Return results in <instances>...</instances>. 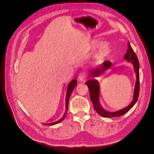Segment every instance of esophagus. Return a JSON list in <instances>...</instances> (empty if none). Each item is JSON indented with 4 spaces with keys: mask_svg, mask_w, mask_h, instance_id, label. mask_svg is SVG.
<instances>
[{
    "mask_svg": "<svg viewBox=\"0 0 154 154\" xmlns=\"http://www.w3.org/2000/svg\"><path fill=\"white\" fill-rule=\"evenodd\" d=\"M86 77H87L86 72H82L80 73V74H79L78 80L81 81V82H83V81H84L85 80Z\"/></svg>",
    "mask_w": 154,
    "mask_h": 154,
    "instance_id": "obj_1",
    "label": "esophagus"
}]
</instances>
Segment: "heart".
I'll list each match as a JSON object with an SVG mask.
<instances>
[{"label":"heart","instance_id":"heart-1","mask_svg":"<svg viewBox=\"0 0 154 154\" xmlns=\"http://www.w3.org/2000/svg\"><path fill=\"white\" fill-rule=\"evenodd\" d=\"M101 44V42L99 40H94L92 42V48H96ZM110 51V48L109 44L105 43L101 45V47L97 50L95 54V59L97 61L104 59L108 55Z\"/></svg>","mask_w":154,"mask_h":154}]
</instances>
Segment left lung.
I'll return each mask as SVG.
<instances>
[{
  "instance_id": "left-lung-1",
  "label": "left lung",
  "mask_w": 154,
  "mask_h": 154,
  "mask_svg": "<svg viewBox=\"0 0 154 154\" xmlns=\"http://www.w3.org/2000/svg\"><path fill=\"white\" fill-rule=\"evenodd\" d=\"M125 60L128 62H130L134 66L135 72L136 74V82L135 85V89L134 92L133 100L129 105L125 108L116 112H109L105 110L101 106L100 103V85L99 82L95 79H92L85 82L87 85L88 87L90 92L91 100L93 103L94 110L98 113L101 116L104 118H114L119 117V116H123L125 113L131 109L133 106L136 104L137 101L139 93V63L136 54H135L133 49L130 46L129 42L128 43V50L127 53L124 56ZM111 67V62L109 61H105L101 64L100 67H97L96 69H93V71H91V74L93 76H99L106 70L110 69Z\"/></svg>"
}]
</instances>
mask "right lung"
<instances>
[{
  "mask_svg": "<svg viewBox=\"0 0 154 154\" xmlns=\"http://www.w3.org/2000/svg\"><path fill=\"white\" fill-rule=\"evenodd\" d=\"M76 84H77V80H76V79H74V80H72L71 82L69 83V84L68 85V88H67V94H66V112H65V113L63 115L62 117L60 118L59 120L57 121V122L51 123H45V124H44L45 125H56V124H58L60 122H62V121L64 119V118H66V116L67 115V110H68V103H69V97H70V96H71V93H72V92L74 89V88L75 87Z\"/></svg>",
  "mask_w": 154,
  "mask_h": 154,
  "instance_id": "obj_1",
  "label": "right lung"
}]
</instances>
